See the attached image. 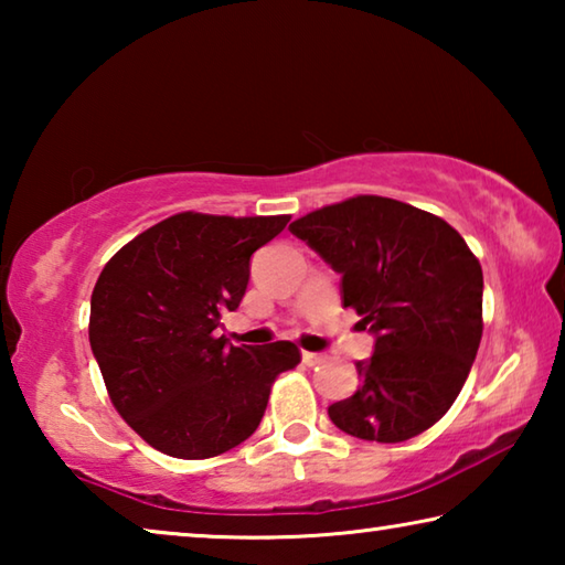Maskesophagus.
I'll return each mask as SVG.
<instances>
[{
	"label": "esophagus",
	"instance_id": "esophagus-1",
	"mask_svg": "<svg viewBox=\"0 0 565 565\" xmlns=\"http://www.w3.org/2000/svg\"><path fill=\"white\" fill-rule=\"evenodd\" d=\"M301 361L306 363V366H317V363L323 361V356H321V353H313V351H303Z\"/></svg>",
	"mask_w": 565,
	"mask_h": 565
}]
</instances>
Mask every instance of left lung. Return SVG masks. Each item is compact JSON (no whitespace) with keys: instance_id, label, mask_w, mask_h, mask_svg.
<instances>
[{"instance_id":"left-lung-1","label":"left lung","mask_w":565,"mask_h":565,"mask_svg":"<svg viewBox=\"0 0 565 565\" xmlns=\"http://www.w3.org/2000/svg\"><path fill=\"white\" fill-rule=\"evenodd\" d=\"M333 271L341 303L374 333L356 394L329 406L343 434L408 441L441 418L483 333V271L461 234L386 196H353L289 224Z\"/></svg>"}]
</instances>
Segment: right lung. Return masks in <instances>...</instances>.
<instances>
[{"instance_id": "obj_1", "label": "right lung", "mask_w": 565, "mask_h": 565, "mask_svg": "<svg viewBox=\"0 0 565 565\" xmlns=\"http://www.w3.org/2000/svg\"><path fill=\"white\" fill-rule=\"evenodd\" d=\"M289 218L169 216L99 274L92 353L114 408L157 451L189 461L232 451L259 428L274 379L301 361L291 341L254 349L216 337L244 299L252 254Z\"/></svg>"}]
</instances>
